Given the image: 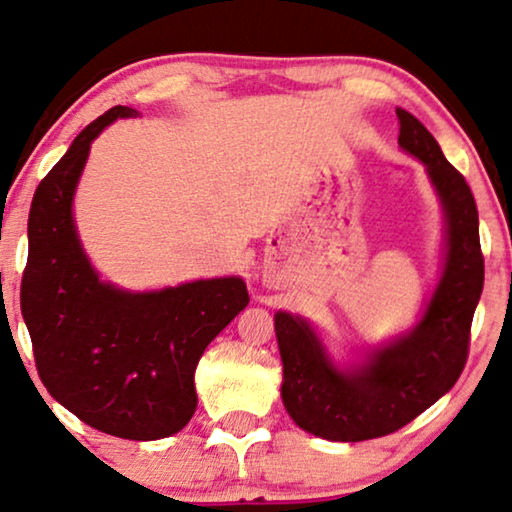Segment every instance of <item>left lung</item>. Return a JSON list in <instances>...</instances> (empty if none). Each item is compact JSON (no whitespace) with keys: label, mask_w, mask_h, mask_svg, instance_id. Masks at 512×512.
<instances>
[{"label":"left lung","mask_w":512,"mask_h":512,"mask_svg":"<svg viewBox=\"0 0 512 512\" xmlns=\"http://www.w3.org/2000/svg\"><path fill=\"white\" fill-rule=\"evenodd\" d=\"M398 144L425 165L444 211V259L414 329L338 363L315 326L278 310L282 404L301 430L329 441H365L400 430L462 375L483 292L478 209L467 181L414 114L398 108Z\"/></svg>","instance_id":"left-lung-1"}]
</instances>
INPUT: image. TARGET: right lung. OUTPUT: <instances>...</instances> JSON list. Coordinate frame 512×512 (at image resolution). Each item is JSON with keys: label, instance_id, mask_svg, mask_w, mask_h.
<instances>
[{"label": "right lung", "instance_id": "right-lung-1", "mask_svg": "<svg viewBox=\"0 0 512 512\" xmlns=\"http://www.w3.org/2000/svg\"><path fill=\"white\" fill-rule=\"evenodd\" d=\"M137 114L126 105L101 114L38 183L20 308L52 398L112 437L154 441L193 418L197 363L250 299L239 276L131 292L91 266L73 218L75 190L91 142Z\"/></svg>", "mask_w": 512, "mask_h": 512}]
</instances>
